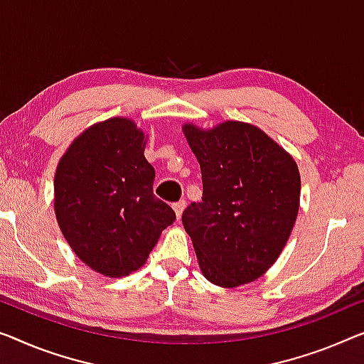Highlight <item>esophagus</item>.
Returning a JSON list of instances; mask_svg holds the SVG:
<instances>
[{
  "label": "esophagus",
  "mask_w": 364,
  "mask_h": 364,
  "mask_svg": "<svg viewBox=\"0 0 364 364\" xmlns=\"http://www.w3.org/2000/svg\"><path fill=\"white\" fill-rule=\"evenodd\" d=\"M184 208H186V199H180V200H178V203L173 204V209H175L178 219H180V217H181Z\"/></svg>",
  "instance_id": "obj_1"
}]
</instances>
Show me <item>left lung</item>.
<instances>
[{"label": "left lung", "mask_w": 364, "mask_h": 364, "mask_svg": "<svg viewBox=\"0 0 364 364\" xmlns=\"http://www.w3.org/2000/svg\"><path fill=\"white\" fill-rule=\"evenodd\" d=\"M200 165L203 200L183 213L203 274L235 287L258 279L283 252L299 210L301 176L263 130L227 121L183 127Z\"/></svg>", "instance_id": "1"}]
</instances>
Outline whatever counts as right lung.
<instances>
[{"label":"right lung","mask_w":364,"mask_h":364,"mask_svg":"<svg viewBox=\"0 0 364 364\" xmlns=\"http://www.w3.org/2000/svg\"><path fill=\"white\" fill-rule=\"evenodd\" d=\"M144 134L114 117L85 130L58 164L53 191L63 237L81 262L121 278L139 269L176 219L154 194Z\"/></svg>","instance_id":"1"}]
</instances>
